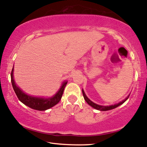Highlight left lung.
Listing matches in <instances>:
<instances>
[{
    "label": "left lung",
    "mask_w": 147,
    "mask_h": 147,
    "mask_svg": "<svg viewBox=\"0 0 147 147\" xmlns=\"http://www.w3.org/2000/svg\"><path fill=\"white\" fill-rule=\"evenodd\" d=\"M82 92H83V97H84V98H85V101L87 102V104H88V105H90L93 108L96 109V110H99V111H109V110H111V109H115V108L117 107L118 106H119L121 104H123L124 102L126 101L127 99L129 98V95L125 99L123 100V101L119 102V103H117V104H115L114 105H109V106H104V105H100L95 104L94 102H93L92 101L90 100L88 97H87L86 95H85V92H84V91H83V90H82Z\"/></svg>",
    "instance_id": "8db88e82"
}]
</instances>
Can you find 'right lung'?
I'll use <instances>...</instances> for the list:
<instances>
[{"label": "right lung", "instance_id": "1", "mask_svg": "<svg viewBox=\"0 0 147 147\" xmlns=\"http://www.w3.org/2000/svg\"><path fill=\"white\" fill-rule=\"evenodd\" d=\"M14 69L12 68L11 78V83L12 87L14 92L16 94L18 99L23 103L24 105H27L28 107L32 108L33 109L37 111H45L47 109L52 107L53 106L55 105L59 102L62 98V94H63L64 88L66 86L67 82L65 81L62 84V86L59 88L58 92L49 98H40L36 97V96H33L32 95H27L26 93L23 92L22 90L19 88L15 83L13 76Z\"/></svg>", "mask_w": 147, "mask_h": 147}]
</instances>
